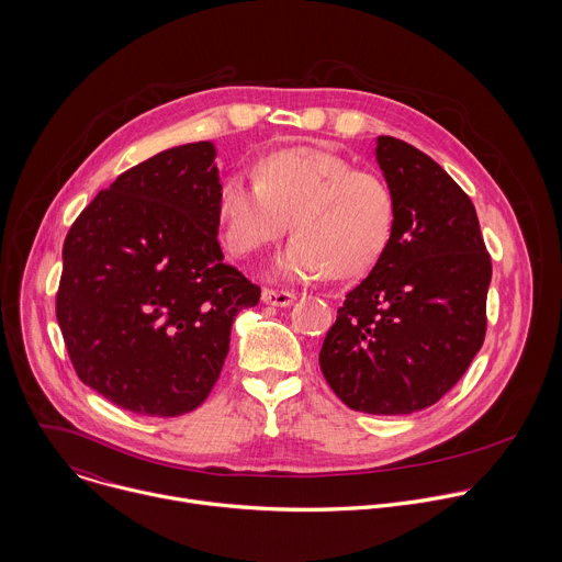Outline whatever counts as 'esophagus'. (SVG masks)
I'll return each mask as SVG.
<instances>
[{
  "label": "esophagus",
  "mask_w": 562,
  "mask_h": 562,
  "mask_svg": "<svg viewBox=\"0 0 562 562\" xmlns=\"http://www.w3.org/2000/svg\"><path fill=\"white\" fill-rule=\"evenodd\" d=\"M293 300H295V293H289V291H276V289L262 291V302L271 306H289L293 304Z\"/></svg>",
  "instance_id": "obj_1"
}]
</instances>
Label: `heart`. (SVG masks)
<instances>
[{"instance_id": "b5f03b06", "label": "heart", "mask_w": 562, "mask_h": 562, "mask_svg": "<svg viewBox=\"0 0 562 562\" xmlns=\"http://www.w3.org/2000/svg\"><path fill=\"white\" fill-rule=\"evenodd\" d=\"M217 215L235 256L273 245L291 220L295 237L271 267L280 280H315L327 271L353 278L386 249L395 200L382 178L353 171L338 153L297 146L260 159L256 176L224 178Z\"/></svg>"}]
</instances>
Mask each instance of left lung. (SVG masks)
<instances>
[{
	"label": "left lung",
	"mask_w": 562,
	"mask_h": 562,
	"mask_svg": "<svg viewBox=\"0 0 562 562\" xmlns=\"http://www.w3.org/2000/svg\"><path fill=\"white\" fill-rule=\"evenodd\" d=\"M375 159L395 226L338 308L319 369L347 407L405 416L436 405L483 347L492 260L469 195L429 155L380 135Z\"/></svg>",
	"instance_id": "obj_1"
}]
</instances>
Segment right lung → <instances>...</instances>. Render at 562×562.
Listing matches in <instances>:
<instances>
[{"mask_svg":"<svg viewBox=\"0 0 562 562\" xmlns=\"http://www.w3.org/2000/svg\"><path fill=\"white\" fill-rule=\"evenodd\" d=\"M215 144L124 171L70 226L57 323L70 362L113 405L155 418L198 409L260 286L224 265Z\"/></svg>","mask_w":562,"mask_h":562,"instance_id":"add662e5","label":"right lung"}]
</instances>
